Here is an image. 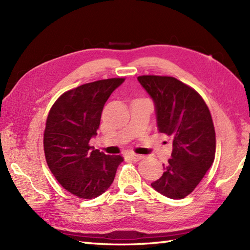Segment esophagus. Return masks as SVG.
Here are the masks:
<instances>
[{
  "label": "esophagus",
  "instance_id": "34e87169",
  "mask_svg": "<svg viewBox=\"0 0 250 250\" xmlns=\"http://www.w3.org/2000/svg\"><path fill=\"white\" fill-rule=\"evenodd\" d=\"M125 158L129 159V160H132V161H139L143 158V156L136 155V153H133V152H129L125 155Z\"/></svg>",
  "mask_w": 250,
  "mask_h": 250
}]
</instances>
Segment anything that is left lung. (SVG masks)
I'll list each match as a JSON object with an SVG mask.
<instances>
[{
	"label": "left lung",
	"instance_id": "obj_1",
	"mask_svg": "<svg viewBox=\"0 0 250 250\" xmlns=\"http://www.w3.org/2000/svg\"><path fill=\"white\" fill-rule=\"evenodd\" d=\"M137 81L155 104L159 132L173 140L171 159L151 187L169 199H184L214 162L216 134L209 109L194 89L174 77L144 75Z\"/></svg>",
	"mask_w": 250,
	"mask_h": 250
}]
</instances>
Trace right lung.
Segmentation results:
<instances>
[{
	"label": "right lung",
	"instance_id": "add662e5",
	"mask_svg": "<svg viewBox=\"0 0 250 250\" xmlns=\"http://www.w3.org/2000/svg\"><path fill=\"white\" fill-rule=\"evenodd\" d=\"M125 78L103 79L63 93L49 111L44 132L45 157L63 188L82 199H93L113 184L121 156H109L89 145L97 135L104 104Z\"/></svg>",
	"mask_w": 250,
	"mask_h": 250
}]
</instances>
